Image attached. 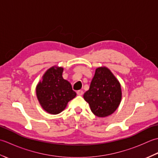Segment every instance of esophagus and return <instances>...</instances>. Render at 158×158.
<instances>
[{"label":"esophagus","instance_id":"obj_1","mask_svg":"<svg viewBox=\"0 0 158 158\" xmlns=\"http://www.w3.org/2000/svg\"><path fill=\"white\" fill-rule=\"evenodd\" d=\"M77 95H82L83 94V91H82V90H79V91H77Z\"/></svg>","mask_w":158,"mask_h":158}]
</instances>
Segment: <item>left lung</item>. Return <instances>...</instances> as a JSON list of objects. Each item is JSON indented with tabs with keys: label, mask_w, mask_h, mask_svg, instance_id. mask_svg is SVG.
Masks as SVG:
<instances>
[{
	"label": "left lung",
	"mask_w": 158,
	"mask_h": 158,
	"mask_svg": "<svg viewBox=\"0 0 158 158\" xmlns=\"http://www.w3.org/2000/svg\"><path fill=\"white\" fill-rule=\"evenodd\" d=\"M92 112L98 117L112 114L119 106L121 85L110 70L106 67L96 69L90 88L83 95Z\"/></svg>",
	"instance_id": "8db88e82"
}]
</instances>
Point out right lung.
Here are the masks:
<instances>
[{"mask_svg":"<svg viewBox=\"0 0 158 158\" xmlns=\"http://www.w3.org/2000/svg\"><path fill=\"white\" fill-rule=\"evenodd\" d=\"M63 68L53 66L48 69L37 84L36 95L41 107L52 114H57L66 108L70 100L74 98L76 93L72 85L63 79Z\"/></svg>","mask_w":158,"mask_h":158,"instance_id":"1","label":"right lung"}]
</instances>
